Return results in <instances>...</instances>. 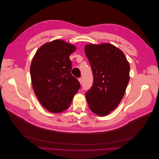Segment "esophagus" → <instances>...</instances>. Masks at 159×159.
<instances>
[{
    "instance_id": "34e87169",
    "label": "esophagus",
    "mask_w": 159,
    "mask_h": 159,
    "mask_svg": "<svg viewBox=\"0 0 159 159\" xmlns=\"http://www.w3.org/2000/svg\"><path fill=\"white\" fill-rule=\"evenodd\" d=\"M79 81H80V83L81 84H82V83H83V79L81 78H79Z\"/></svg>"
}]
</instances>
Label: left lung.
Segmentation results:
<instances>
[{
    "mask_svg": "<svg viewBox=\"0 0 159 159\" xmlns=\"http://www.w3.org/2000/svg\"><path fill=\"white\" fill-rule=\"evenodd\" d=\"M85 53L93 75V85L85 98L90 109L104 116L123 98L129 81V64L123 52L110 44L86 45Z\"/></svg>",
    "mask_w": 159,
    "mask_h": 159,
    "instance_id": "1",
    "label": "left lung"
}]
</instances>
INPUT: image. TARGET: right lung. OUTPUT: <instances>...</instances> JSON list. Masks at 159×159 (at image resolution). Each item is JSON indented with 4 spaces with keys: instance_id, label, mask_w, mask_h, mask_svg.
<instances>
[{
    "instance_id": "1",
    "label": "right lung",
    "mask_w": 159,
    "mask_h": 159,
    "mask_svg": "<svg viewBox=\"0 0 159 159\" xmlns=\"http://www.w3.org/2000/svg\"><path fill=\"white\" fill-rule=\"evenodd\" d=\"M75 50L74 45L56 40L38 50L30 66L33 89L38 99L52 113H60L70 105L81 85L71 74L69 56Z\"/></svg>"
}]
</instances>
